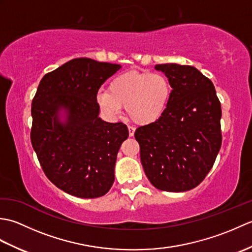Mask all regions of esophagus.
I'll return each mask as SVG.
<instances>
[{"mask_svg": "<svg viewBox=\"0 0 252 252\" xmlns=\"http://www.w3.org/2000/svg\"><path fill=\"white\" fill-rule=\"evenodd\" d=\"M127 129H129V135H130V136L134 135V133H135V127H134V126H127Z\"/></svg>", "mask_w": 252, "mask_h": 252, "instance_id": "34e87169", "label": "esophagus"}]
</instances>
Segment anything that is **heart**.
<instances>
[{
    "instance_id": "obj_1",
    "label": "heart",
    "mask_w": 252,
    "mask_h": 252,
    "mask_svg": "<svg viewBox=\"0 0 252 252\" xmlns=\"http://www.w3.org/2000/svg\"><path fill=\"white\" fill-rule=\"evenodd\" d=\"M171 93V83L163 73L131 70L112 78L108 91H99L96 99L100 108L112 117L119 115L122 106H126L133 121L146 126L163 116Z\"/></svg>"
}]
</instances>
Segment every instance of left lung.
I'll return each instance as SVG.
<instances>
[{
	"label": "left lung",
	"instance_id": "8db88e82",
	"mask_svg": "<svg viewBox=\"0 0 252 252\" xmlns=\"http://www.w3.org/2000/svg\"><path fill=\"white\" fill-rule=\"evenodd\" d=\"M155 69L167 76L172 93L163 116L135 131L142 165L156 189L186 191L206 178L221 148V104L211 80L195 67Z\"/></svg>",
	"mask_w": 252,
	"mask_h": 252
}]
</instances>
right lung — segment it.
Segmentation results:
<instances>
[{"mask_svg": "<svg viewBox=\"0 0 252 252\" xmlns=\"http://www.w3.org/2000/svg\"><path fill=\"white\" fill-rule=\"evenodd\" d=\"M121 65L74 58L40 81L31 116V143L53 184L79 198L108 192L117 154L129 131L122 122L101 120L100 85Z\"/></svg>", "mask_w": 252, "mask_h": 252, "instance_id": "right-lung-1", "label": "right lung"}]
</instances>
